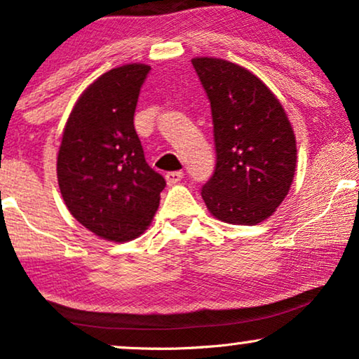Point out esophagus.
I'll return each instance as SVG.
<instances>
[{
  "label": "esophagus",
  "instance_id": "1",
  "mask_svg": "<svg viewBox=\"0 0 359 359\" xmlns=\"http://www.w3.org/2000/svg\"><path fill=\"white\" fill-rule=\"evenodd\" d=\"M183 176H184L183 171H168V173L165 175V178H166V181H168V184H175V183H178V181L183 180Z\"/></svg>",
  "mask_w": 359,
  "mask_h": 359
}]
</instances>
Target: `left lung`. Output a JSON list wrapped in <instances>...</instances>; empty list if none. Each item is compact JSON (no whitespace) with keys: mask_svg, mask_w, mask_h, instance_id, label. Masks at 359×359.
Instances as JSON below:
<instances>
[{"mask_svg":"<svg viewBox=\"0 0 359 359\" xmlns=\"http://www.w3.org/2000/svg\"><path fill=\"white\" fill-rule=\"evenodd\" d=\"M214 126L215 168L201 189L214 217L263 222L286 198L296 171V137L264 83L220 58H193Z\"/></svg>","mask_w":359,"mask_h":359,"instance_id":"left-lung-1","label":"left lung"}]
</instances>
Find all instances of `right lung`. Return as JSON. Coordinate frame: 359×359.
<instances>
[{
    "mask_svg": "<svg viewBox=\"0 0 359 359\" xmlns=\"http://www.w3.org/2000/svg\"><path fill=\"white\" fill-rule=\"evenodd\" d=\"M150 67L112 68L86 88L68 117L57 158L60 193L88 230L112 242L144 232L166 181L145 161L134 114Z\"/></svg>",
    "mask_w": 359,
    "mask_h": 359,
    "instance_id": "1",
    "label": "right lung"
}]
</instances>
